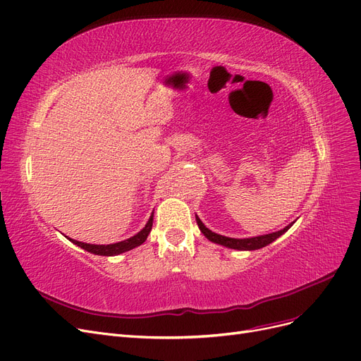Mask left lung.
Here are the masks:
<instances>
[{
	"instance_id": "left-lung-1",
	"label": "left lung",
	"mask_w": 361,
	"mask_h": 361,
	"mask_svg": "<svg viewBox=\"0 0 361 361\" xmlns=\"http://www.w3.org/2000/svg\"><path fill=\"white\" fill-rule=\"evenodd\" d=\"M195 221H197V225H198L200 231H201V233H203V235H204L209 241L216 243V244H221V246H224V247L234 249V250H257V249H262V247L268 246V244H271L272 241H276V240H277L279 237H281L284 233H287V231L290 229V226L295 224V221H293L292 224L284 226L283 229L276 231V233L264 234V235L249 237V238H231V237H225V235L213 233V231L209 229V228L203 224V221H201V219L198 218L197 214H195Z\"/></svg>"
}]
</instances>
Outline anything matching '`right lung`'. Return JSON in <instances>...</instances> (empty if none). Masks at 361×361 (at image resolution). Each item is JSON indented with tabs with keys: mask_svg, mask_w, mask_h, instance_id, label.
Wrapping results in <instances>:
<instances>
[{
	"mask_svg": "<svg viewBox=\"0 0 361 361\" xmlns=\"http://www.w3.org/2000/svg\"><path fill=\"white\" fill-rule=\"evenodd\" d=\"M152 221H154V212L151 213L148 222L145 224L137 234H135L133 237L118 241V243H112V244H90V243H82V241H77V240H72L69 237H66L69 241H72L74 244H77L78 247L87 250L93 255H99V256H117L121 255L124 252L132 250L137 246H140L142 243H145V240L148 238L149 233H151V228H152Z\"/></svg>",
	"mask_w": 361,
	"mask_h": 361,
	"instance_id": "right-lung-1",
	"label": "right lung"
}]
</instances>
